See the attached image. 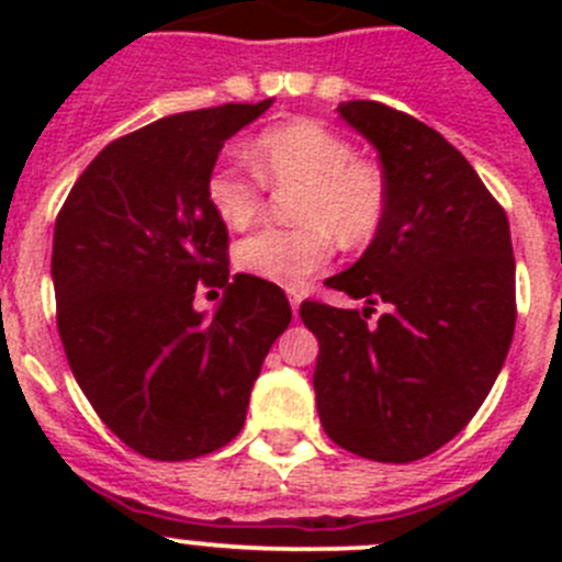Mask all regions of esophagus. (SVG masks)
I'll return each mask as SVG.
<instances>
[{"mask_svg":"<svg viewBox=\"0 0 562 562\" xmlns=\"http://www.w3.org/2000/svg\"><path fill=\"white\" fill-rule=\"evenodd\" d=\"M286 295H290L292 312H295V315H297V310H301V301H304V297H301V292H297V290H286Z\"/></svg>","mask_w":562,"mask_h":562,"instance_id":"esophagus-1","label":"esophagus"}]
</instances>
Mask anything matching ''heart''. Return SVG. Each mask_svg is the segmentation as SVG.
<instances>
[{"label":"heart","instance_id":"obj_1","mask_svg":"<svg viewBox=\"0 0 562 562\" xmlns=\"http://www.w3.org/2000/svg\"><path fill=\"white\" fill-rule=\"evenodd\" d=\"M256 177L231 162L207 173L205 196L216 220L245 231L265 211V186H301L295 196L297 227H265L236 247V265L261 281L281 286L304 284L326 267L335 236L346 247L369 245L389 207V188L380 168L357 160L340 132L312 117L261 132L247 148Z\"/></svg>","mask_w":562,"mask_h":562}]
</instances>
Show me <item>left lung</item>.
<instances>
[{
    "label": "left lung",
    "instance_id": "1",
    "mask_svg": "<svg viewBox=\"0 0 562 562\" xmlns=\"http://www.w3.org/2000/svg\"><path fill=\"white\" fill-rule=\"evenodd\" d=\"M337 114L376 148L389 207L380 231L326 286L366 297L362 312L317 301L315 400L335 445L408 464L448 445L493 389L515 331L509 222L459 148L376 101ZM374 303L390 312L369 325Z\"/></svg>",
    "mask_w": 562,
    "mask_h": 562
}]
</instances>
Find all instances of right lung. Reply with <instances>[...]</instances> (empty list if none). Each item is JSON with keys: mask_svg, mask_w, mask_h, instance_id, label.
<instances>
[{"mask_svg": "<svg viewBox=\"0 0 562 562\" xmlns=\"http://www.w3.org/2000/svg\"><path fill=\"white\" fill-rule=\"evenodd\" d=\"M272 101L154 121L109 143L53 233L58 335L95 414L146 459L186 461L236 439L267 351L290 326L281 286L231 278L227 227L205 196L227 137ZM200 283L225 289L211 318Z\"/></svg>", "mask_w": 562, "mask_h": 562, "instance_id": "right-lung-1", "label": "right lung"}]
</instances>
